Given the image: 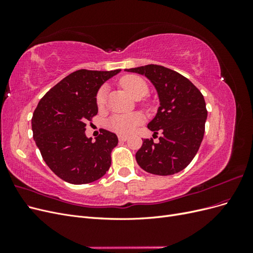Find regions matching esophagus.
<instances>
[{
	"mask_svg": "<svg viewBox=\"0 0 253 253\" xmlns=\"http://www.w3.org/2000/svg\"><path fill=\"white\" fill-rule=\"evenodd\" d=\"M118 139H119V141H126L127 139V137L124 136V135H119L118 136Z\"/></svg>",
	"mask_w": 253,
	"mask_h": 253,
	"instance_id": "obj_1",
	"label": "esophagus"
}]
</instances>
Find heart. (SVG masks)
<instances>
[{"label":"heart","mask_w":253,"mask_h":253,"mask_svg":"<svg viewBox=\"0 0 253 253\" xmlns=\"http://www.w3.org/2000/svg\"><path fill=\"white\" fill-rule=\"evenodd\" d=\"M119 83L127 91L129 96H132L135 99H139L145 96L149 91L147 82L135 75L125 76V77L120 79ZM106 95H108V86L102 85L98 89L96 95V104L99 109H102L104 106ZM143 120V116L138 113L127 115H115V116H112L108 120L106 125L114 132L121 135H128L133 133L135 128L142 124Z\"/></svg>","instance_id":"obj_1"}]
</instances>
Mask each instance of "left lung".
<instances>
[{"instance_id":"1","label":"left lung","mask_w":253,"mask_h":253,"mask_svg":"<svg viewBox=\"0 0 253 253\" xmlns=\"http://www.w3.org/2000/svg\"><path fill=\"white\" fill-rule=\"evenodd\" d=\"M144 75L155 86L160 106L148 127L162 132L159 141L143 139L136 153L141 169L155 175H173L192 162L201 147L207 119L201 90L179 73L162 65L149 64L126 70Z\"/></svg>"}]
</instances>
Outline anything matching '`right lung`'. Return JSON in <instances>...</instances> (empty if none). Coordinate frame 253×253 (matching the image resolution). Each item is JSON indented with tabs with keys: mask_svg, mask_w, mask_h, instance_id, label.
Returning <instances> with one entry per match:
<instances>
[{
	"mask_svg": "<svg viewBox=\"0 0 253 253\" xmlns=\"http://www.w3.org/2000/svg\"><path fill=\"white\" fill-rule=\"evenodd\" d=\"M119 72L76 71L38 103L32 120L34 140L45 164L66 182H93L110 169L111 153L118 143L116 134L101 128L96 141H91L85 126L98 113V89Z\"/></svg>",
	"mask_w": 253,
	"mask_h": 253,
	"instance_id": "add662e5",
	"label": "right lung"
}]
</instances>
